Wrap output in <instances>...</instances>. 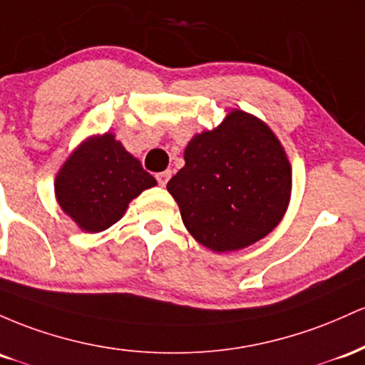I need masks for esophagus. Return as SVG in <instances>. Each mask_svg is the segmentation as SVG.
Masks as SVG:
<instances>
[{
	"instance_id": "obj_1",
	"label": "esophagus",
	"mask_w": 365,
	"mask_h": 365,
	"mask_svg": "<svg viewBox=\"0 0 365 365\" xmlns=\"http://www.w3.org/2000/svg\"><path fill=\"white\" fill-rule=\"evenodd\" d=\"M169 179H170V170H163L157 174V181L160 186H165V184L169 182Z\"/></svg>"
}]
</instances>
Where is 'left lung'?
<instances>
[{
	"mask_svg": "<svg viewBox=\"0 0 365 365\" xmlns=\"http://www.w3.org/2000/svg\"><path fill=\"white\" fill-rule=\"evenodd\" d=\"M184 167L167 182L190 235L217 253L247 248L281 222L292 165L267 124L232 110L187 143Z\"/></svg>",
	"mask_w": 365,
	"mask_h": 365,
	"instance_id": "obj_1",
	"label": "left lung"
}]
</instances>
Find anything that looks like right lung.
<instances>
[{
  "mask_svg": "<svg viewBox=\"0 0 365 365\" xmlns=\"http://www.w3.org/2000/svg\"><path fill=\"white\" fill-rule=\"evenodd\" d=\"M157 181L110 133L86 139L55 179L61 210L83 231L100 232L122 219L129 202Z\"/></svg>",
  "mask_w": 365,
  "mask_h": 365,
  "instance_id": "obj_1",
  "label": "right lung"
}]
</instances>
